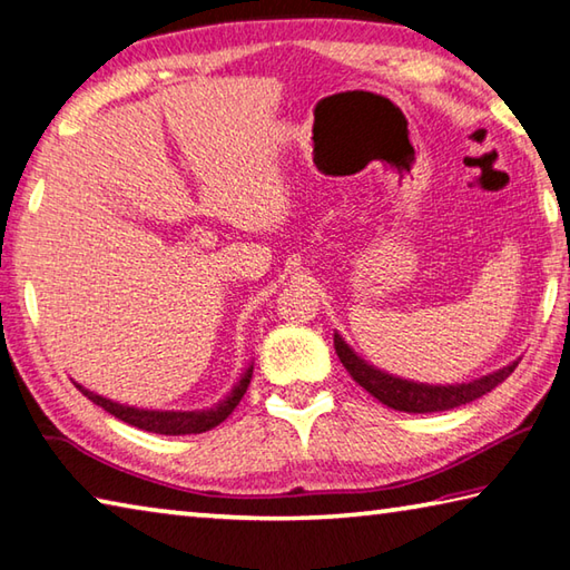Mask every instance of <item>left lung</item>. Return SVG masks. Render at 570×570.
I'll list each match as a JSON object with an SVG mask.
<instances>
[{"instance_id": "8db88e82", "label": "left lung", "mask_w": 570, "mask_h": 570, "mask_svg": "<svg viewBox=\"0 0 570 570\" xmlns=\"http://www.w3.org/2000/svg\"><path fill=\"white\" fill-rule=\"evenodd\" d=\"M334 350L340 354V360L344 364V370L352 374V380L364 387L372 397H377L382 404H387L392 410L400 412H442V410H452L460 407V404H468L472 400L482 397L490 390H495L500 382L508 380L518 362L503 366L488 377L472 380L468 384H448V387H435V384H417V382H407L400 377H392V374H384L374 366L360 360L350 346L344 344L340 334H334Z\"/></svg>"}]
</instances>
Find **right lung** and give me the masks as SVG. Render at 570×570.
<instances>
[{
    "mask_svg": "<svg viewBox=\"0 0 570 570\" xmlns=\"http://www.w3.org/2000/svg\"><path fill=\"white\" fill-rule=\"evenodd\" d=\"M250 374H254V364L240 374V380L234 390H230L228 397L224 402H218L216 407L210 410H200V412H156V410H138V407H128V404H118L100 397V394H92L85 387L80 392L85 397L92 400L95 404H100L102 410H108L115 417L132 424V428L146 430V432H156V435H196V432H206L216 424L224 422L230 412L236 410V404L244 397L248 384H250Z\"/></svg>",
    "mask_w": 570,
    "mask_h": 570,
    "instance_id": "obj_1",
    "label": "right lung"
}]
</instances>
